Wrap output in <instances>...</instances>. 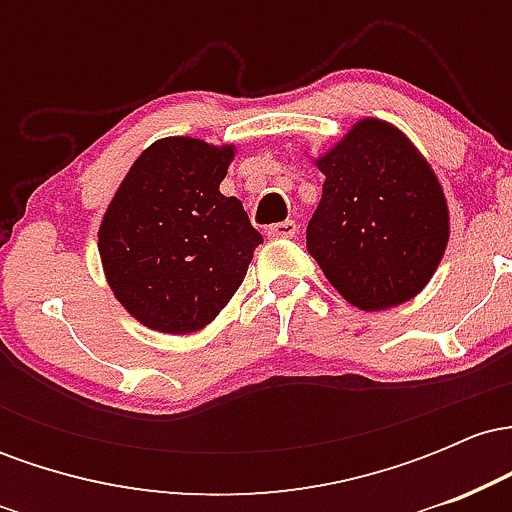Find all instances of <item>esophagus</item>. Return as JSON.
I'll list each match as a JSON object with an SVG mask.
<instances>
[{
  "label": "esophagus",
  "mask_w": 512,
  "mask_h": 512,
  "mask_svg": "<svg viewBox=\"0 0 512 512\" xmlns=\"http://www.w3.org/2000/svg\"><path fill=\"white\" fill-rule=\"evenodd\" d=\"M264 233H267L269 238H296L298 223L296 221H279V223H274V226H269Z\"/></svg>",
  "instance_id": "34e87169"
}]
</instances>
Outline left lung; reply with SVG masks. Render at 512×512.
I'll return each instance as SVG.
<instances>
[{
    "instance_id": "left-lung-1",
    "label": "left lung",
    "mask_w": 512,
    "mask_h": 512,
    "mask_svg": "<svg viewBox=\"0 0 512 512\" xmlns=\"http://www.w3.org/2000/svg\"><path fill=\"white\" fill-rule=\"evenodd\" d=\"M322 199L305 231L330 284L361 310L407 303L431 281L450 236L431 166L390 122L366 117L317 158Z\"/></svg>"
}]
</instances>
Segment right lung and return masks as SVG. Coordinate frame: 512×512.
Masks as SVG:
<instances>
[{
	"instance_id": "add662e5",
	"label": "right lung",
	"mask_w": 512,
	"mask_h": 512,
	"mask_svg": "<svg viewBox=\"0 0 512 512\" xmlns=\"http://www.w3.org/2000/svg\"><path fill=\"white\" fill-rule=\"evenodd\" d=\"M233 146L158 139L105 211L98 250L110 289L156 332L207 327L243 284L262 243L238 197L219 192Z\"/></svg>"
}]
</instances>
